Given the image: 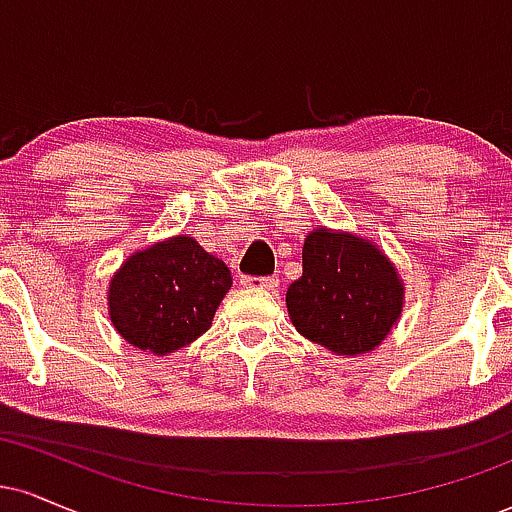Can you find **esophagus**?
I'll list each match as a JSON object with an SVG mask.
<instances>
[{"label": "esophagus", "instance_id": "34e87169", "mask_svg": "<svg viewBox=\"0 0 512 512\" xmlns=\"http://www.w3.org/2000/svg\"><path fill=\"white\" fill-rule=\"evenodd\" d=\"M240 284L248 286V289H264V291H276L279 289V276H243Z\"/></svg>", "mask_w": 512, "mask_h": 512}]
</instances>
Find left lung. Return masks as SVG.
Segmentation results:
<instances>
[{"instance_id":"left-lung-1","label":"left lung","mask_w":512,"mask_h":512,"mask_svg":"<svg viewBox=\"0 0 512 512\" xmlns=\"http://www.w3.org/2000/svg\"><path fill=\"white\" fill-rule=\"evenodd\" d=\"M404 284L378 245L315 228L303 243V276L286 291L298 332L339 356L368 354L402 315Z\"/></svg>"}]
</instances>
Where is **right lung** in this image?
Masks as SVG:
<instances>
[{"label": "right lung", "instance_id": "obj_1", "mask_svg": "<svg viewBox=\"0 0 512 512\" xmlns=\"http://www.w3.org/2000/svg\"><path fill=\"white\" fill-rule=\"evenodd\" d=\"M231 284L223 260L175 236L127 257L110 279L108 315L125 342L166 356L209 330Z\"/></svg>", "mask_w": 512, "mask_h": 512}]
</instances>
